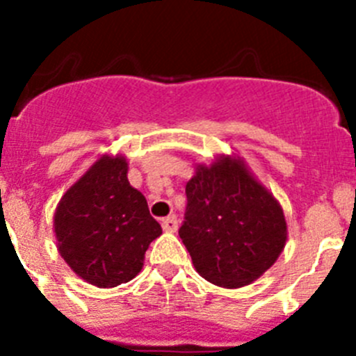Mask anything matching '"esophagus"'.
Listing matches in <instances>:
<instances>
[{
	"label": "esophagus",
	"instance_id": "obj_1",
	"mask_svg": "<svg viewBox=\"0 0 356 356\" xmlns=\"http://www.w3.org/2000/svg\"><path fill=\"white\" fill-rule=\"evenodd\" d=\"M162 228L163 232H169V234L176 232L178 229V219H176V216H169L165 219H162Z\"/></svg>",
	"mask_w": 356,
	"mask_h": 356
}]
</instances>
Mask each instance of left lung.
Returning <instances> with one entry per match:
<instances>
[{
	"mask_svg": "<svg viewBox=\"0 0 356 356\" xmlns=\"http://www.w3.org/2000/svg\"><path fill=\"white\" fill-rule=\"evenodd\" d=\"M185 194L178 234L203 278L237 289L276 262L287 241L284 210L241 160L200 165Z\"/></svg>",
	"mask_w": 356,
	"mask_h": 356,
	"instance_id": "1",
	"label": "left lung"
}]
</instances>
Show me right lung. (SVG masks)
I'll list each match as a JSON object with an SVG mask.
<instances>
[{"instance_id":"add662e5","label":"right lung","mask_w":356,"mask_h":356,"mask_svg":"<svg viewBox=\"0 0 356 356\" xmlns=\"http://www.w3.org/2000/svg\"><path fill=\"white\" fill-rule=\"evenodd\" d=\"M122 156H102L69 188L55 212L58 251L78 276L115 287L139 275L160 234L147 201L128 184Z\"/></svg>"}]
</instances>
